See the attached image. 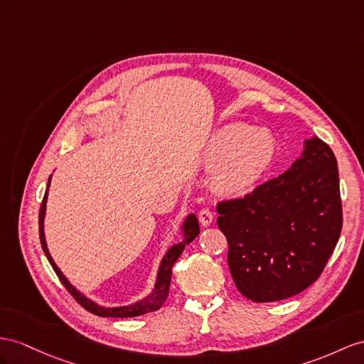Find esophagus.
Segmentation results:
<instances>
[{"label":"esophagus","mask_w":364,"mask_h":364,"mask_svg":"<svg viewBox=\"0 0 364 364\" xmlns=\"http://www.w3.org/2000/svg\"><path fill=\"white\" fill-rule=\"evenodd\" d=\"M198 218H200V223L203 226H209L213 221V213L209 209H201L198 213Z\"/></svg>","instance_id":"esophagus-1"}]
</instances>
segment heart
Returning <instances> with one entry per match:
<instances>
[{
  "instance_id": "obj_1",
  "label": "heart",
  "mask_w": 364,
  "mask_h": 364,
  "mask_svg": "<svg viewBox=\"0 0 364 364\" xmlns=\"http://www.w3.org/2000/svg\"><path fill=\"white\" fill-rule=\"evenodd\" d=\"M275 154L277 141L269 130L232 123L213 132L203 161L208 169H215L213 189L221 195L237 197L259 181L271 167Z\"/></svg>"
}]
</instances>
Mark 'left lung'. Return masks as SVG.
<instances>
[{
    "label": "left lung",
    "instance_id": "1",
    "mask_svg": "<svg viewBox=\"0 0 364 364\" xmlns=\"http://www.w3.org/2000/svg\"><path fill=\"white\" fill-rule=\"evenodd\" d=\"M217 210L238 291L255 303L286 300L316 282L340 238L337 158L312 136L284 173Z\"/></svg>",
    "mask_w": 364,
    "mask_h": 364
}]
</instances>
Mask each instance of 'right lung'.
Here are the masks:
<instances>
[{
    "label": "right lung",
    "mask_w": 364,
    "mask_h": 364,
    "mask_svg": "<svg viewBox=\"0 0 364 364\" xmlns=\"http://www.w3.org/2000/svg\"><path fill=\"white\" fill-rule=\"evenodd\" d=\"M50 178L52 175L49 176V183H48V189H46L44 198L41 203L40 208V241H41V247L44 250L46 257H48L49 263L52 264L55 274L58 275L60 282L64 284V287L68 289L69 294L75 298V300L85 307L86 311L95 314L98 316H115V318H127V316H138V315H144L147 312H154L158 311L160 307L164 304L167 295H169V286H171V278H172V266L175 264L176 259L181 255V252L184 250L186 245H189L191 241L195 240L200 234V225H198V218L195 217V213H189L186 220L183 221V240L180 243L173 245L172 247L167 249V252L164 254L160 267H158V274H156V282L155 286L152 289V292L149 294L147 296H144L143 300H138L132 304L127 306H118V307H105L100 306L95 301H92L90 298H87L86 295H82L75 286H72L69 283V279L63 275V272L60 271V267L55 264L53 258L50 257V252L48 249V245H46V238H44V215H46V203H48V192H49V184H50Z\"/></svg>",
    "instance_id": "add662e5"
}]
</instances>
